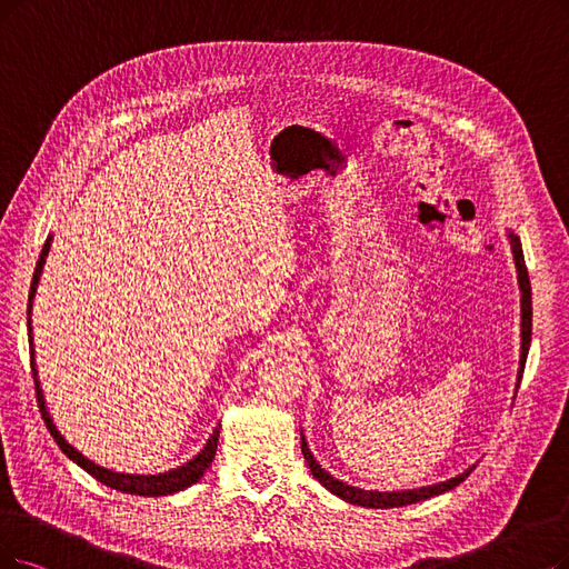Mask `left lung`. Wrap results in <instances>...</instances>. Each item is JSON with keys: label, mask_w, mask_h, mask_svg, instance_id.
<instances>
[{"label": "left lung", "mask_w": 569, "mask_h": 569, "mask_svg": "<svg viewBox=\"0 0 569 569\" xmlns=\"http://www.w3.org/2000/svg\"><path fill=\"white\" fill-rule=\"evenodd\" d=\"M507 238L511 242V254L516 261V272H518V289H520V359H518V376H516V388L520 385L522 378V369H526V359H528V350H530V336H532V289H530V278H528V268H526V259H522V247H520V238L507 229ZM301 450L303 458L312 471V476L320 481L329 492L338 495L340 499H346L350 505L357 507H369V509H392V507H406V505H416L422 502V499L437 497L441 492H448L456 486H460L467 476L473 471V467H469L467 471L458 473L456 479H448L435 486H425V488H413V490H392V492H380V490H363L357 486H350L346 481L336 479L327 469H322V465L315 460V456L308 448V441L303 437L301 429Z\"/></svg>", "instance_id": "1"}]
</instances>
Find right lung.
Returning <instances> with one entry per match:
<instances>
[{"mask_svg":"<svg viewBox=\"0 0 569 569\" xmlns=\"http://www.w3.org/2000/svg\"><path fill=\"white\" fill-rule=\"evenodd\" d=\"M51 240L53 236L47 238V242H43L41 247V254H39V261H37V268H34V276H32V284H30V299H28V338H30V367H32V378H34V388H37V401H39V411H41V418L43 422H47L51 437L56 439V443L60 446V450L64 452L67 458H70L72 462H77L83 471H88L93 479H98L100 483H104L107 488H113V490H121V492H128V495H142V497H161V495H172V492H179V490H187L189 486L198 483L202 479V473H206L214 460V452H217V443H219V427H214V431L210 435L208 443L202 446V450L198 452V456H193L189 462L179 465L174 469H168L163 473H126V471H113V469H107V467H100L98 462L88 460L83 452H79L70 441H67L51 413L47 408V399H43V392H41V382H39V376H37V361H34V346H32V301H34V293H37V284H39V278H41V270H43V263H47V257H49V249H51Z\"/></svg>","mask_w":569,"mask_h":569,"instance_id":"1","label":"right lung"}]
</instances>
